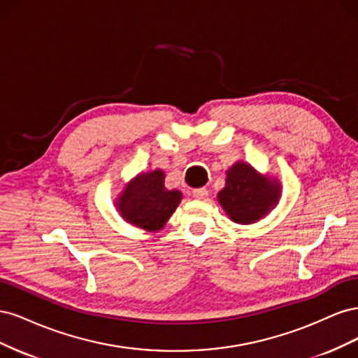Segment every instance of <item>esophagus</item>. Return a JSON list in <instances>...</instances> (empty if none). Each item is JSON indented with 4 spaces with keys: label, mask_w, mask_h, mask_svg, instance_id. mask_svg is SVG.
<instances>
[{
    "label": "esophagus",
    "mask_w": 358,
    "mask_h": 358,
    "mask_svg": "<svg viewBox=\"0 0 358 358\" xmlns=\"http://www.w3.org/2000/svg\"><path fill=\"white\" fill-rule=\"evenodd\" d=\"M192 196H194V199H197V200H204V199H208L209 191L206 188H197V189L192 191Z\"/></svg>",
    "instance_id": "1"
}]
</instances>
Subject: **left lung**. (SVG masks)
Returning <instances> with one entry per match:
<instances>
[{
  "label": "left lung",
  "mask_w": 358,
  "mask_h": 358,
  "mask_svg": "<svg viewBox=\"0 0 358 358\" xmlns=\"http://www.w3.org/2000/svg\"><path fill=\"white\" fill-rule=\"evenodd\" d=\"M280 197V185L259 173L248 162H236L227 170L225 187L218 201L230 220L237 224H252L273 209Z\"/></svg>",
  "instance_id": "8db88e82"
}]
</instances>
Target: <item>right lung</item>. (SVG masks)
<instances>
[{"mask_svg": "<svg viewBox=\"0 0 358 358\" xmlns=\"http://www.w3.org/2000/svg\"><path fill=\"white\" fill-rule=\"evenodd\" d=\"M164 171L140 173L116 200L122 218L138 229L158 231L166 225L182 200V192L164 187Z\"/></svg>", "mask_w": 358, "mask_h": 358, "instance_id": "right-lung-1", "label": "right lung"}]
</instances>
